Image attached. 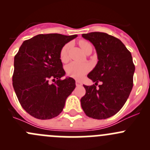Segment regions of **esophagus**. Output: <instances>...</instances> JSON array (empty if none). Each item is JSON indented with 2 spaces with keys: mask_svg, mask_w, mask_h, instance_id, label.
<instances>
[{
  "mask_svg": "<svg viewBox=\"0 0 150 150\" xmlns=\"http://www.w3.org/2000/svg\"><path fill=\"white\" fill-rule=\"evenodd\" d=\"M75 84H76L77 86H81V85H82V83H81L80 81H76Z\"/></svg>",
  "mask_w": 150,
  "mask_h": 150,
  "instance_id": "1",
  "label": "esophagus"
}]
</instances>
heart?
<instances>
[{"label": "heart", "instance_id": "heart-1", "mask_svg": "<svg viewBox=\"0 0 150 150\" xmlns=\"http://www.w3.org/2000/svg\"><path fill=\"white\" fill-rule=\"evenodd\" d=\"M79 46H81V48L85 52L88 47L91 46V45L88 42L86 41V40H81V41H79ZM69 48H70L69 43H67L61 48L59 57L62 62H67L68 59H69L68 54H69ZM89 70H90V66L88 64H86V63L72 62L66 67V72L68 76L75 78V79H81V78H83L84 75Z\"/></svg>", "mask_w": 150, "mask_h": 150}]
</instances>
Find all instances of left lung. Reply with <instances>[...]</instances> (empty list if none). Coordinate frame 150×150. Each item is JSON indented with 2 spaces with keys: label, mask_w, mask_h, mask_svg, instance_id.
<instances>
[{
  "label": "left lung",
  "mask_w": 150,
  "mask_h": 150,
  "mask_svg": "<svg viewBox=\"0 0 150 150\" xmlns=\"http://www.w3.org/2000/svg\"><path fill=\"white\" fill-rule=\"evenodd\" d=\"M82 37L93 43L99 61L88 75L95 84L83 85L86 94L81 99V107L89 117L108 118L120 111L132 90L135 71L132 56L121 40L107 33L93 32Z\"/></svg>",
  "instance_id": "obj_1"
}]
</instances>
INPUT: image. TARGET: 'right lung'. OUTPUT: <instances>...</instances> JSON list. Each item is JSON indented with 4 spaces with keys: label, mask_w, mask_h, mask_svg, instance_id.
Here are the masks:
<instances>
[{
    "label": "right lung",
    "mask_w": 150,
    "mask_h": 150,
    "mask_svg": "<svg viewBox=\"0 0 150 150\" xmlns=\"http://www.w3.org/2000/svg\"><path fill=\"white\" fill-rule=\"evenodd\" d=\"M77 36L38 35L25 40L15 55L13 87L19 103L33 117L48 120L58 116L75 89L73 78L61 79L65 72L59 54Z\"/></svg>",
    "instance_id": "1"
}]
</instances>
